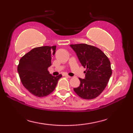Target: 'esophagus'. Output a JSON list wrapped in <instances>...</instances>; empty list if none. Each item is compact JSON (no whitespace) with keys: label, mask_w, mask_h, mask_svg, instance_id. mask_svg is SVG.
<instances>
[{"label":"esophagus","mask_w":133,"mask_h":133,"mask_svg":"<svg viewBox=\"0 0 133 133\" xmlns=\"http://www.w3.org/2000/svg\"><path fill=\"white\" fill-rule=\"evenodd\" d=\"M62 76H66V77H69V78L71 77V76L68 75V74H63Z\"/></svg>","instance_id":"obj_1"}]
</instances>
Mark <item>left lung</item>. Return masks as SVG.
Returning <instances> with one entry per match:
<instances>
[{
  "label": "left lung",
  "mask_w": 133,
  "mask_h": 133,
  "mask_svg": "<svg viewBox=\"0 0 133 133\" xmlns=\"http://www.w3.org/2000/svg\"><path fill=\"white\" fill-rule=\"evenodd\" d=\"M82 65L86 68L85 79L74 91L83 99H93L101 94L112 74L110 61L99 48L85 43L70 45Z\"/></svg>",
  "instance_id": "8db88e82"
}]
</instances>
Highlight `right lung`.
Instances as JSON below:
<instances>
[{
  "mask_svg": "<svg viewBox=\"0 0 133 133\" xmlns=\"http://www.w3.org/2000/svg\"><path fill=\"white\" fill-rule=\"evenodd\" d=\"M56 48V46L36 47L20 59L17 71L21 82L30 93L37 97H45L51 93L62 76H53L48 71Z\"/></svg>",
  "mask_w": 133,
  "mask_h": 133,
  "instance_id": "add662e5",
  "label": "right lung"
}]
</instances>
